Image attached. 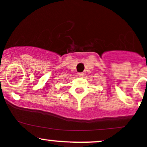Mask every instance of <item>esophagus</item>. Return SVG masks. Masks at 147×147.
I'll return each mask as SVG.
<instances>
[{
    "label": "esophagus",
    "instance_id": "esophagus-1",
    "mask_svg": "<svg viewBox=\"0 0 147 147\" xmlns=\"http://www.w3.org/2000/svg\"><path fill=\"white\" fill-rule=\"evenodd\" d=\"M84 73L83 72H80V73H78V76L80 77V78H83V76H84Z\"/></svg>",
    "mask_w": 147,
    "mask_h": 147
}]
</instances>
